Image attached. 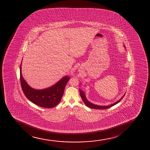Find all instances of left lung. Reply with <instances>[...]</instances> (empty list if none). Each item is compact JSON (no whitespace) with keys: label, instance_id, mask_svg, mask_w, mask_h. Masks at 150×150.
<instances>
[{"label":"left lung","instance_id":"1","mask_svg":"<svg viewBox=\"0 0 150 150\" xmlns=\"http://www.w3.org/2000/svg\"><path fill=\"white\" fill-rule=\"evenodd\" d=\"M80 91V96H81V98L82 99V100L84 103H85V104L86 105V106H87L89 108H91V109H95L98 110H103L106 109H108V108H110L112 106H114L115 105L118 104V103H119L120 101H121L122 99L124 98L125 94L119 100H118L117 102H115V103H113L112 104L109 105V106H98V105H96L93 104L92 103H90L89 101H88L86 99V97L85 96L84 93L82 91H81L79 89Z\"/></svg>","mask_w":150,"mask_h":150}]
</instances>
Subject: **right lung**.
I'll list each match as a JSON object with an SVG mask.
<instances>
[{"label":"right lung","instance_id":"1","mask_svg":"<svg viewBox=\"0 0 150 150\" xmlns=\"http://www.w3.org/2000/svg\"><path fill=\"white\" fill-rule=\"evenodd\" d=\"M20 79L22 91L26 97L32 103L44 108L55 107L62 99L66 85L70 78L65 76L56 84L44 90H35L27 84L21 74V64L20 67Z\"/></svg>","mask_w":150,"mask_h":150}]
</instances>
